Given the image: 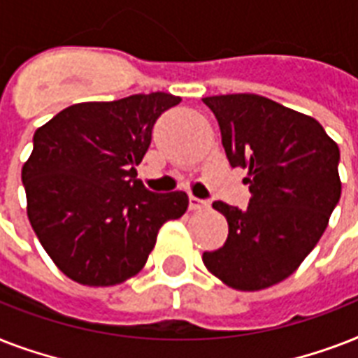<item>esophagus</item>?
I'll return each mask as SVG.
<instances>
[{
    "label": "esophagus",
    "mask_w": 358,
    "mask_h": 358,
    "mask_svg": "<svg viewBox=\"0 0 358 358\" xmlns=\"http://www.w3.org/2000/svg\"><path fill=\"white\" fill-rule=\"evenodd\" d=\"M208 202L199 199V196L189 195V210H202V208H206Z\"/></svg>",
    "instance_id": "obj_1"
}]
</instances>
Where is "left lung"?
<instances>
[{
	"label": "left lung",
	"instance_id": "8db88e82",
	"mask_svg": "<svg viewBox=\"0 0 358 358\" xmlns=\"http://www.w3.org/2000/svg\"><path fill=\"white\" fill-rule=\"evenodd\" d=\"M202 102L217 119L230 165L249 171L250 191L247 210L213 202L229 238L202 262L230 288H269L301 266L327 229L342 193L338 145L316 119L269 98L221 94Z\"/></svg>",
	"mask_w": 358,
	"mask_h": 358
}]
</instances>
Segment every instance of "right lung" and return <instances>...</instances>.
<instances>
[{"label": "right lung", "mask_w": 358, "mask_h": 358, "mask_svg": "<svg viewBox=\"0 0 358 358\" xmlns=\"http://www.w3.org/2000/svg\"><path fill=\"white\" fill-rule=\"evenodd\" d=\"M167 92L63 109L33 135L22 169L27 217L55 266L85 286H113L146 264L163 223L182 217L184 191L152 193L137 180Z\"/></svg>", "instance_id": "obj_1"}]
</instances>
